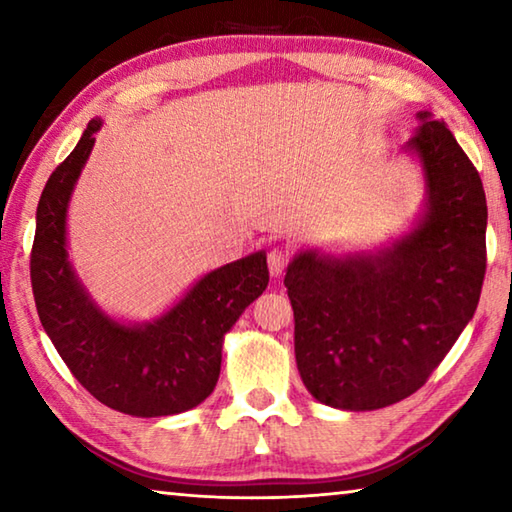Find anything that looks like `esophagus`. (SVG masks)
Masks as SVG:
<instances>
[{
    "label": "esophagus",
    "instance_id": "esophagus-1",
    "mask_svg": "<svg viewBox=\"0 0 512 512\" xmlns=\"http://www.w3.org/2000/svg\"><path fill=\"white\" fill-rule=\"evenodd\" d=\"M266 262H268V271H271V275H275V277L282 275V271H284V268H287V264H289L287 250L280 248V246L271 248V250H268Z\"/></svg>",
    "mask_w": 512,
    "mask_h": 512
}]
</instances>
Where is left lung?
Returning a JSON list of instances; mask_svg holds the SVG:
<instances>
[{
  "label": "left lung",
  "mask_w": 512,
  "mask_h": 512,
  "mask_svg": "<svg viewBox=\"0 0 512 512\" xmlns=\"http://www.w3.org/2000/svg\"><path fill=\"white\" fill-rule=\"evenodd\" d=\"M406 149L429 187L418 228L379 255L302 253L284 277L300 377L336 409L372 411L413 395L479 305L488 262L479 171L431 112H420Z\"/></svg>",
  "instance_id": "obj_1"
}]
</instances>
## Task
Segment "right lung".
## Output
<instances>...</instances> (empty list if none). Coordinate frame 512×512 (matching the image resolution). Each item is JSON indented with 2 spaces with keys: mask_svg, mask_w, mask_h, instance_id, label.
<instances>
[{
  "mask_svg": "<svg viewBox=\"0 0 512 512\" xmlns=\"http://www.w3.org/2000/svg\"><path fill=\"white\" fill-rule=\"evenodd\" d=\"M101 121L42 189L31 248V287L40 323L72 375L110 409L158 418L194 409L214 391L223 334L268 284L266 255L255 253L207 273L176 307L144 327L119 325L92 305L67 262L65 214Z\"/></svg>",
  "mask_w": 512,
  "mask_h": 512,
  "instance_id": "add662e5",
  "label": "right lung"
}]
</instances>
